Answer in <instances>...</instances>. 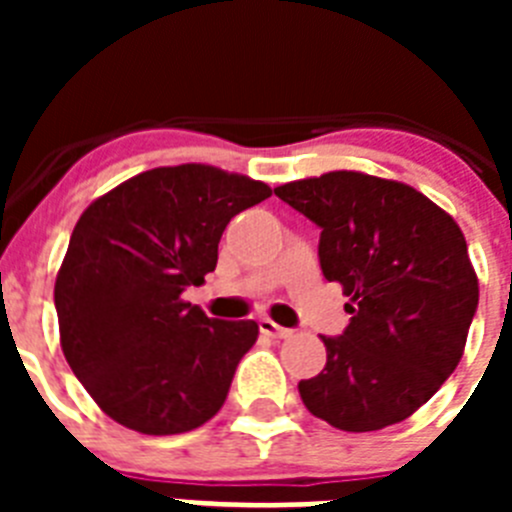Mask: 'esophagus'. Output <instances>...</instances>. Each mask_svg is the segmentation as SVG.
I'll return each mask as SVG.
<instances>
[{
  "label": "esophagus",
  "mask_w": 512,
  "mask_h": 512,
  "mask_svg": "<svg viewBox=\"0 0 512 512\" xmlns=\"http://www.w3.org/2000/svg\"><path fill=\"white\" fill-rule=\"evenodd\" d=\"M259 330L269 338H292V330L282 328V325H277L274 320H269V318L259 320Z\"/></svg>",
  "instance_id": "34e87169"
}]
</instances>
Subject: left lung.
Listing matches in <instances>:
<instances>
[{"label":"left lung","mask_w":512,"mask_h":512,"mask_svg":"<svg viewBox=\"0 0 512 512\" xmlns=\"http://www.w3.org/2000/svg\"><path fill=\"white\" fill-rule=\"evenodd\" d=\"M320 228V269L348 297L351 323L325 338V369L300 397L338 431L410 418L461 361L479 302L454 217L410 184L328 171L274 189Z\"/></svg>","instance_id":"obj_1"}]
</instances>
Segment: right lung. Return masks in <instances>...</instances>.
<instances>
[{
  "label": "right lung",
  "mask_w": 512,
  "mask_h": 512,
  "mask_svg": "<svg viewBox=\"0 0 512 512\" xmlns=\"http://www.w3.org/2000/svg\"><path fill=\"white\" fill-rule=\"evenodd\" d=\"M269 184L207 164L158 166L81 212L58 269L63 356L115 423L146 436L205 425L259 338L253 320L207 318L182 300L217 266L230 217Z\"/></svg>",
  "instance_id": "obj_1"
}]
</instances>
